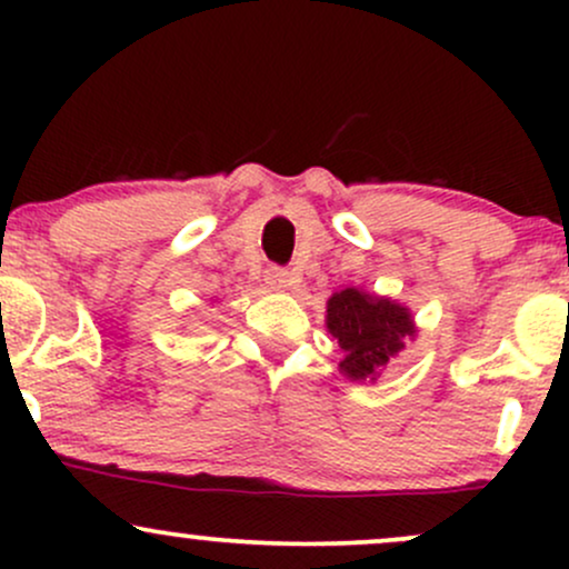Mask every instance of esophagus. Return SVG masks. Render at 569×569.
<instances>
[{
    "label": "esophagus",
    "mask_w": 569,
    "mask_h": 569,
    "mask_svg": "<svg viewBox=\"0 0 569 569\" xmlns=\"http://www.w3.org/2000/svg\"><path fill=\"white\" fill-rule=\"evenodd\" d=\"M267 283H270L272 289H286V286H289V272L280 270V267H270V270H267Z\"/></svg>",
    "instance_id": "1"
}]
</instances>
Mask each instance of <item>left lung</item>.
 I'll return each instance as SVG.
<instances>
[{
    "label": "left lung",
    "mask_w": 569,
    "mask_h": 569,
    "mask_svg": "<svg viewBox=\"0 0 569 569\" xmlns=\"http://www.w3.org/2000/svg\"><path fill=\"white\" fill-rule=\"evenodd\" d=\"M326 329L345 352L339 361L342 375L358 382L377 380L417 331L407 307L358 289L331 293L326 302Z\"/></svg>",
    "instance_id": "1"
}]
</instances>
